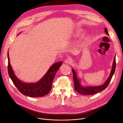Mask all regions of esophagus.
Returning a JSON list of instances; mask_svg holds the SVG:
<instances>
[{
  "mask_svg": "<svg viewBox=\"0 0 123 123\" xmlns=\"http://www.w3.org/2000/svg\"><path fill=\"white\" fill-rule=\"evenodd\" d=\"M71 63H72V60L70 59H69V58H67L65 60V63H66V64H70Z\"/></svg>",
  "mask_w": 123,
  "mask_h": 123,
  "instance_id": "esophagus-1",
  "label": "esophagus"
}]
</instances>
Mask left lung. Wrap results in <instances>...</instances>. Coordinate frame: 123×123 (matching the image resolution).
Instances as JSON below:
<instances>
[{"instance_id":"1","label":"left lung","mask_w":123,"mask_h":123,"mask_svg":"<svg viewBox=\"0 0 123 123\" xmlns=\"http://www.w3.org/2000/svg\"><path fill=\"white\" fill-rule=\"evenodd\" d=\"M105 32L106 33V34L109 35V34L108 33V30L106 28H105ZM115 68H116V60H115V56L114 58L113 64L112 65V68L109 78L107 79L106 82L103 85L100 86H94V87L81 86L80 85V80H79V79H78L75 71L72 69V71L73 73V81H74V84L75 90L79 94H82L84 95H92L93 94H95L97 93H98L100 91H102V90H104L107 87L109 83H110L111 79L112 77V76L115 72Z\"/></svg>"}]
</instances>
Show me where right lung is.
<instances>
[{
	"mask_svg": "<svg viewBox=\"0 0 123 123\" xmlns=\"http://www.w3.org/2000/svg\"><path fill=\"white\" fill-rule=\"evenodd\" d=\"M8 73L13 83L22 94L30 97H43L48 94L52 89V82L56 73L62 64V62H59L53 64L44 77L37 83L27 84L22 82L14 75L8 53Z\"/></svg>",
	"mask_w": 123,
	"mask_h": 123,
	"instance_id": "1",
	"label": "right lung"
}]
</instances>
